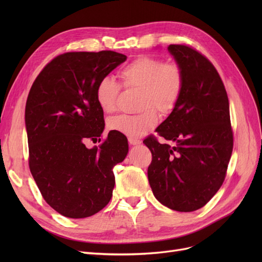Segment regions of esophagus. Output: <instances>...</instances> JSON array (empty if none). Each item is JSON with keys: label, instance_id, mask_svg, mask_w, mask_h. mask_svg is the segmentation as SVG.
I'll return each instance as SVG.
<instances>
[{"label": "esophagus", "instance_id": "34e87169", "mask_svg": "<svg viewBox=\"0 0 262 262\" xmlns=\"http://www.w3.org/2000/svg\"><path fill=\"white\" fill-rule=\"evenodd\" d=\"M128 141H129V143H130V145H139V144H141V140H139V139H137V138H128Z\"/></svg>", "mask_w": 262, "mask_h": 262}]
</instances>
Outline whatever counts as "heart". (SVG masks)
Returning <instances> with one entry per match:
<instances>
[{
	"label": "heart",
	"instance_id": "heart-1",
	"mask_svg": "<svg viewBox=\"0 0 262 262\" xmlns=\"http://www.w3.org/2000/svg\"><path fill=\"white\" fill-rule=\"evenodd\" d=\"M124 89H139V108L136 115H119L109 119L108 128L129 138H139L153 130L160 120L158 112L169 115L178 105L185 89L184 69L177 62H165L155 55L143 54L121 70ZM120 85L112 77L100 78L95 87V99L105 113H114Z\"/></svg>",
	"mask_w": 262,
	"mask_h": 262
}]
</instances>
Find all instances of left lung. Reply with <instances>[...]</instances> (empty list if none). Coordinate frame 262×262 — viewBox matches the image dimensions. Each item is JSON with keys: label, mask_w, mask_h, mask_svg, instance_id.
Returning a JSON list of instances; mask_svg holds the SVG:
<instances>
[{"label": "left lung", "mask_w": 262, "mask_h": 262, "mask_svg": "<svg viewBox=\"0 0 262 262\" xmlns=\"http://www.w3.org/2000/svg\"><path fill=\"white\" fill-rule=\"evenodd\" d=\"M184 69L185 89L173 112L143 143L152 153L149 186L165 207L192 212L204 207L225 179L233 150V129L223 81L211 61L188 45H169Z\"/></svg>", "instance_id": "obj_1"}]
</instances>
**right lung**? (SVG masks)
<instances>
[{
  "label": "right lung",
  "mask_w": 262,
  "mask_h": 262,
  "mask_svg": "<svg viewBox=\"0 0 262 262\" xmlns=\"http://www.w3.org/2000/svg\"><path fill=\"white\" fill-rule=\"evenodd\" d=\"M125 60L110 50L66 52L42 69L29 91V169L45 201L63 216H92L113 196V168L128 154V140L110 131L98 147L85 142H100L105 126L95 87Z\"/></svg>",
  "instance_id": "right-lung-1"
}]
</instances>
